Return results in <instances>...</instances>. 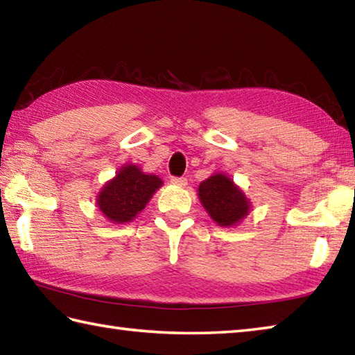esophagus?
Listing matches in <instances>:
<instances>
[{
	"instance_id": "1",
	"label": "esophagus",
	"mask_w": 355,
	"mask_h": 355,
	"mask_svg": "<svg viewBox=\"0 0 355 355\" xmlns=\"http://www.w3.org/2000/svg\"><path fill=\"white\" fill-rule=\"evenodd\" d=\"M171 183L178 186V187H184L187 184V180L184 177H173V178H171Z\"/></svg>"
}]
</instances>
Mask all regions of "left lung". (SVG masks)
Returning <instances> with one entry per match:
<instances>
[{
	"mask_svg": "<svg viewBox=\"0 0 355 355\" xmlns=\"http://www.w3.org/2000/svg\"><path fill=\"white\" fill-rule=\"evenodd\" d=\"M198 198L209 217L223 227L237 226L251 212V200L223 172H215L200 183Z\"/></svg>",
	"mask_w": 355,
	"mask_h": 355,
	"instance_id": "left-lung-1",
	"label": "left lung"
}]
</instances>
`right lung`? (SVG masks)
<instances>
[{
    "instance_id": "right-lung-1",
    "label": "right lung",
    "mask_w": 355,
    "mask_h": 355,
    "mask_svg": "<svg viewBox=\"0 0 355 355\" xmlns=\"http://www.w3.org/2000/svg\"><path fill=\"white\" fill-rule=\"evenodd\" d=\"M163 186L154 173H144L138 164H123L115 177L104 183L95 205L110 223L124 225L137 218L152 196Z\"/></svg>"
}]
</instances>
